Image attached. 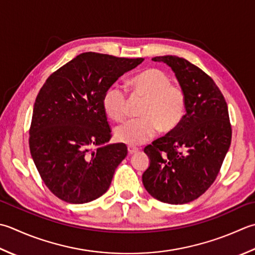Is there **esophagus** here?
<instances>
[{"instance_id": "34e87169", "label": "esophagus", "mask_w": 255, "mask_h": 255, "mask_svg": "<svg viewBox=\"0 0 255 255\" xmlns=\"http://www.w3.org/2000/svg\"><path fill=\"white\" fill-rule=\"evenodd\" d=\"M137 151H139V149L137 147H133V146H128V152L132 154V153H136Z\"/></svg>"}]
</instances>
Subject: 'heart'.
Instances as JSON below:
<instances>
[{
	"mask_svg": "<svg viewBox=\"0 0 255 255\" xmlns=\"http://www.w3.org/2000/svg\"><path fill=\"white\" fill-rule=\"evenodd\" d=\"M132 95L141 97L140 118L130 119L115 129L118 141L141 144L157 133L171 132L186 115L187 98L183 89L171 84L168 75L158 68L143 71L131 81ZM103 108L114 122H122L128 114V97L119 85L109 86L103 97Z\"/></svg>",
	"mask_w": 255,
	"mask_h": 255,
	"instance_id": "1",
	"label": "heart"
}]
</instances>
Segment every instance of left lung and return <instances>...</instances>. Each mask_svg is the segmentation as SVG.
Masks as SVG:
<instances>
[{
  "label": "left lung",
  "instance_id": "left-lung-1",
  "mask_svg": "<svg viewBox=\"0 0 255 255\" xmlns=\"http://www.w3.org/2000/svg\"><path fill=\"white\" fill-rule=\"evenodd\" d=\"M152 61L172 69L186 94L187 107L173 131L144 147L150 164L142 183L159 201L188 203L210 188L230 148L228 105L213 79L187 59L167 55Z\"/></svg>",
  "mask_w": 255,
  "mask_h": 255
}]
</instances>
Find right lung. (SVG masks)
Listing matches in <instances>:
<instances>
[{
	"label": "right lung",
	"mask_w": 255,
	"mask_h": 255,
	"mask_svg": "<svg viewBox=\"0 0 255 255\" xmlns=\"http://www.w3.org/2000/svg\"><path fill=\"white\" fill-rule=\"evenodd\" d=\"M87 52L49 76L34 104L29 150L46 187L68 203H87L108 190L125 157V143L107 142L106 89L142 63Z\"/></svg>",
	"instance_id": "right-lung-1"
}]
</instances>
